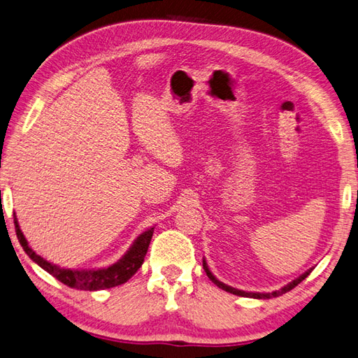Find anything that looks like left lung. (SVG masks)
Segmentation results:
<instances>
[{"label":"left lung","instance_id":"8db88e82","mask_svg":"<svg viewBox=\"0 0 358 358\" xmlns=\"http://www.w3.org/2000/svg\"><path fill=\"white\" fill-rule=\"evenodd\" d=\"M203 268H205V272H206L209 280H211L217 287H219V289H222V290H224V292H228V293H232V294L245 296V298H254V299H270V298H276V296H281V294H284V293H287V292H290V290L294 289V287L298 285L299 282H302V281L305 280V278H307V276L311 273V270H313V268L307 270V272L302 273L299 278H296L294 281L289 282L285 287H282V289L276 290V292H272V293H252V292H243V290H238V289H234V287H229V285H226V284L220 282V281L217 280V278L211 273V270L208 268V264H206L205 259H203Z\"/></svg>","mask_w":358,"mask_h":358}]
</instances>
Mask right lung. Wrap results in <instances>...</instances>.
<instances>
[{
    "label": "right lung",
    "instance_id": "right-lung-1",
    "mask_svg": "<svg viewBox=\"0 0 358 358\" xmlns=\"http://www.w3.org/2000/svg\"><path fill=\"white\" fill-rule=\"evenodd\" d=\"M13 222H15V229L16 235H18V240L21 243L22 249L25 250L34 263L39 267H42L45 272L53 275L56 280H59L62 284L71 287V289L77 290H104L110 289V287H117L127 282L130 278H132L138 268L143 266L144 257L147 254V249H149L150 240L153 237V229L150 228L145 232H143L139 237L134 241V245L126 252L124 257L118 259L115 264H112L106 268H92V270H73V268H64L56 264L48 263L47 259L39 257L36 252H34L30 246L27 240H25L22 231L20 229L18 220H16V215L13 214Z\"/></svg>",
    "mask_w": 358,
    "mask_h": 358
}]
</instances>
